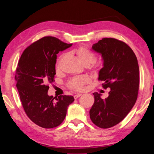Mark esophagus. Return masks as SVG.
Here are the masks:
<instances>
[{"mask_svg":"<svg viewBox=\"0 0 154 154\" xmlns=\"http://www.w3.org/2000/svg\"><path fill=\"white\" fill-rule=\"evenodd\" d=\"M82 95V94H80H80H76V95H74V99H77V98H78V97H80V96H81Z\"/></svg>","mask_w":154,"mask_h":154,"instance_id":"34e87169","label":"esophagus"}]
</instances>
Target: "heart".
<instances>
[{"instance_id":"b5f03b06","label":"heart","mask_w":154,"mask_h":154,"mask_svg":"<svg viewBox=\"0 0 154 154\" xmlns=\"http://www.w3.org/2000/svg\"><path fill=\"white\" fill-rule=\"evenodd\" d=\"M76 53L80 62L84 65H89L92 63V68L96 71L100 69L103 66V62L101 60L95 59V53L88 49L86 45H81L76 50ZM66 54H63L60 56L57 62V68H59L62 59ZM88 82H90V78L88 76H79L74 77L71 79L68 82V87L71 89L75 91H81L84 88V85Z\"/></svg>"}]
</instances>
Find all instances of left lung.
Wrapping results in <instances>:
<instances>
[{"label":"left lung","instance_id":"8db88e82","mask_svg":"<svg viewBox=\"0 0 154 154\" xmlns=\"http://www.w3.org/2000/svg\"><path fill=\"white\" fill-rule=\"evenodd\" d=\"M92 49L103 59L98 80L103 82L102 87L110 88V91L105 100L98 92L93 93L95 100L90 118L97 127L108 128L122 122L136 103L139 87L137 59L127 44L114 38H102Z\"/></svg>","mask_w":154,"mask_h":154}]
</instances>
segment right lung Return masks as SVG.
Returning <instances> with one entry per match:
<instances>
[{
	"label": "right lung",
	"instance_id": "add662e5",
	"mask_svg": "<svg viewBox=\"0 0 154 154\" xmlns=\"http://www.w3.org/2000/svg\"><path fill=\"white\" fill-rule=\"evenodd\" d=\"M72 45L54 36H44L29 45L18 61L15 79L21 103L28 118L40 127L59 126L74 101L72 96L48 94L56 74L57 54Z\"/></svg>",
	"mask_w": 154,
	"mask_h": 154
}]
</instances>
